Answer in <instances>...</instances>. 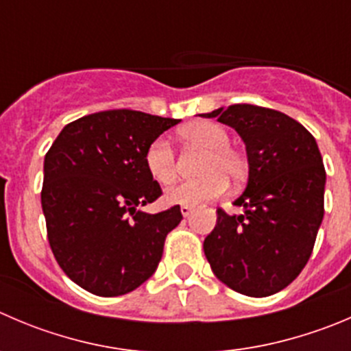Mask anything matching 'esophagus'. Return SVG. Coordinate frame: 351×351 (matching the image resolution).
Wrapping results in <instances>:
<instances>
[{
    "instance_id": "34e87169",
    "label": "esophagus",
    "mask_w": 351,
    "mask_h": 351,
    "mask_svg": "<svg viewBox=\"0 0 351 351\" xmlns=\"http://www.w3.org/2000/svg\"><path fill=\"white\" fill-rule=\"evenodd\" d=\"M191 212H193V208L189 205H182L181 206V213L184 217H188V215H191Z\"/></svg>"
}]
</instances>
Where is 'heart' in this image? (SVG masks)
Here are the masks:
<instances>
[{"mask_svg": "<svg viewBox=\"0 0 351 351\" xmlns=\"http://www.w3.org/2000/svg\"><path fill=\"white\" fill-rule=\"evenodd\" d=\"M181 138L186 143L205 149L198 173L203 178L196 181H186L167 189L165 202L170 205H199V203L215 199L226 191L231 178L239 181L245 176L246 162L241 153L229 146L231 136L222 125L208 120L193 122L181 129ZM145 165L153 181L158 184H172L178 178V162L176 153L163 138L155 139L145 153Z\"/></svg>", "mask_w": 351, "mask_h": 351, "instance_id": "b5f03b06", "label": "heart"}]
</instances>
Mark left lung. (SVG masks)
I'll use <instances>...</instances> for the list:
<instances>
[{
    "label": "left lung",
    "instance_id": "8db88e82",
    "mask_svg": "<svg viewBox=\"0 0 351 351\" xmlns=\"http://www.w3.org/2000/svg\"><path fill=\"white\" fill-rule=\"evenodd\" d=\"M231 125L245 141L248 184L234 202L243 215L217 210L203 243L217 279L246 296L291 285L312 255L324 217L326 170L315 138L286 113L231 105L203 113Z\"/></svg>",
    "mask_w": 351,
    "mask_h": 351
}]
</instances>
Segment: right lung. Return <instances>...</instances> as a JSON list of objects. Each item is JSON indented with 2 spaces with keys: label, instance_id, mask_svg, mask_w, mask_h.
<instances>
[{
  "label": "right lung",
  "instance_id": "right-lung-1",
  "mask_svg": "<svg viewBox=\"0 0 351 351\" xmlns=\"http://www.w3.org/2000/svg\"><path fill=\"white\" fill-rule=\"evenodd\" d=\"M178 119L106 110L66 123L45 156L41 205L56 262L98 296L132 291L153 276L181 206L138 210L162 189L145 165L148 146Z\"/></svg>",
  "mask_w": 351,
  "mask_h": 351
}]
</instances>
